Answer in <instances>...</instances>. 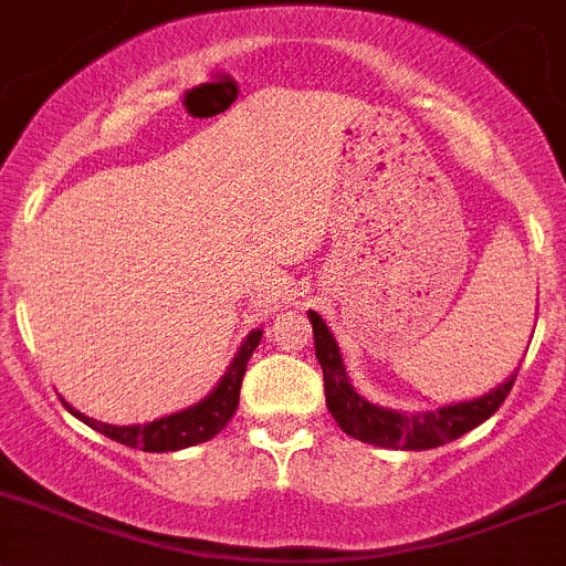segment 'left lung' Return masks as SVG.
Segmentation results:
<instances>
[{"label": "left lung", "instance_id": "8db88e82", "mask_svg": "<svg viewBox=\"0 0 566 566\" xmlns=\"http://www.w3.org/2000/svg\"><path fill=\"white\" fill-rule=\"evenodd\" d=\"M308 319L314 325L316 360H319L322 375H325L327 411L333 413V419H336L344 433L358 441H367V444H378V448L430 450L439 448V444H448V441L464 436L467 430L486 422L503 406L516 380V375H511L505 384H500L489 395L455 402V406H441L436 411H391V408L373 406L353 389L347 373H344V360L333 333L327 331V325L316 311H308Z\"/></svg>", "mask_w": 566, "mask_h": 566}]
</instances>
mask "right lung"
Wrapping results in <instances>:
<instances>
[{"mask_svg": "<svg viewBox=\"0 0 566 566\" xmlns=\"http://www.w3.org/2000/svg\"><path fill=\"white\" fill-rule=\"evenodd\" d=\"M263 331H252L250 336L244 338V344L235 353L233 364L228 367V373L222 375V380L217 384V389L206 397V400L193 402L186 411L169 413V417H160L155 422L144 424H107L99 422V419H91L85 413H80L77 408L69 406L63 400V406L85 422L88 428H94L96 433L107 436V439L118 441V444H127V448L144 450V453H171V450L193 448L199 441H208L230 422V417L239 408V391L241 380H244L247 373V360L255 353V347L261 344Z\"/></svg>", "mask_w": 566, "mask_h": 566, "instance_id": "add662e5", "label": "right lung"}]
</instances>
